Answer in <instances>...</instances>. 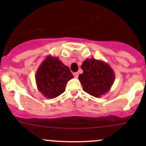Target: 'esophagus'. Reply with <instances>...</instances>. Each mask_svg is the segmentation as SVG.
<instances>
[{"label": "esophagus", "mask_w": 146, "mask_h": 146, "mask_svg": "<svg viewBox=\"0 0 146 146\" xmlns=\"http://www.w3.org/2000/svg\"><path fill=\"white\" fill-rule=\"evenodd\" d=\"M73 76H74L75 78H77L78 77V72H76V73H73Z\"/></svg>", "instance_id": "1"}]
</instances>
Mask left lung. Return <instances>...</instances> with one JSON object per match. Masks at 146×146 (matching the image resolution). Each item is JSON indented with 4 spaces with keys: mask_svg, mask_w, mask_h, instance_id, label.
Masks as SVG:
<instances>
[{
    "mask_svg": "<svg viewBox=\"0 0 146 146\" xmlns=\"http://www.w3.org/2000/svg\"><path fill=\"white\" fill-rule=\"evenodd\" d=\"M81 68L83 73L78 78L85 92L96 98L108 92L114 80V72L109 65L90 58L82 63Z\"/></svg>",
    "mask_w": 146,
    "mask_h": 146,
    "instance_id": "1",
    "label": "left lung"
}]
</instances>
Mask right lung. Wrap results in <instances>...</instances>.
Returning a JSON list of instances; mask_svg holds the SVG:
<instances>
[{"mask_svg":"<svg viewBox=\"0 0 146 146\" xmlns=\"http://www.w3.org/2000/svg\"><path fill=\"white\" fill-rule=\"evenodd\" d=\"M73 78L70 68L58 58L48 57L36 74L39 92L48 98H55L65 91L66 83Z\"/></svg>","mask_w":146,"mask_h":146,"instance_id":"right-lung-1","label":"right lung"}]
</instances>
